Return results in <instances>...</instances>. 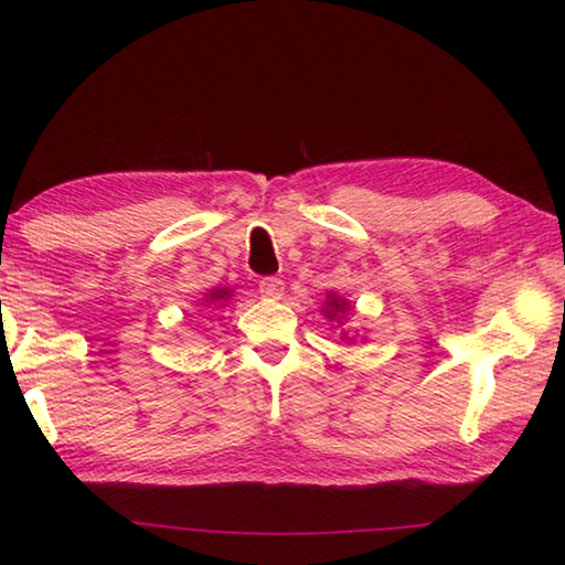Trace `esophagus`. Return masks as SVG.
<instances>
[{
	"label": "esophagus",
	"instance_id": "obj_1",
	"mask_svg": "<svg viewBox=\"0 0 565 565\" xmlns=\"http://www.w3.org/2000/svg\"><path fill=\"white\" fill-rule=\"evenodd\" d=\"M259 294L264 296V299H281L284 296V281L276 279V276H266V279L259 281Z\"/></svg>",
	"mask_w": 565,
	"mask_h": 565
}]
</instances>
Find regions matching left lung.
<instances>
[{"label":"left lung","mask_w":565,"mask_h":565,"mask_svg":"<svg viewBox=\"0 0 565 565\" xmlns=\"http://www.w3.org/2000/svg\"><path fill=\"white\" fill-rule=\"evenodd\" d=\"M327 309H323V313H327V319H337V317H341V313H347V309H349V301H343L341 296H333V294H329L327 296Z\"/></svg>","instance_id":"8db88e82"}]
</instances>
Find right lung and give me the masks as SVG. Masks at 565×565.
Instances as JSON below:
<instances>
[{"mask_svg":"<svg viewBox=\"0 0 565 565\" xmlns=\"http://www.w3.org/2000/svg\"><path fill=\"white\" fill-rule=\"evenodd\" d=\"M228 296H232V289H214L212 294H206V306H222Z\"/></svg>","mask_w":565,"mask_h":565,"instance_id":"obj_1","label":"right lung"}]
</instances>
